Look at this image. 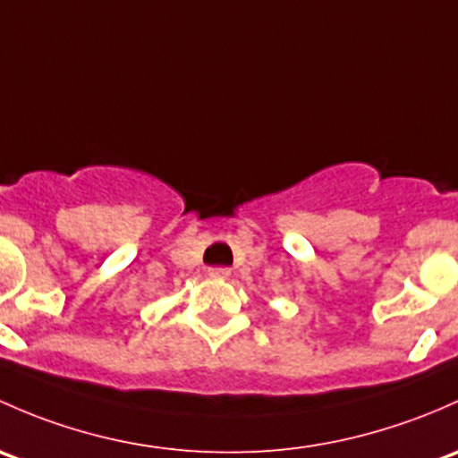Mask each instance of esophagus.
<instances>
[{
  "mask_svg": "<svg viewBox=\"0 0 458 458\" xmlns=\"http://www.w3.org/2000/svg\"><path fill=\"white\" fill-rule=\"evenodd\" d=\"M209 276L211 277H229L231 276V268L229 267H211L209 268Z\"/></svg>",
  "mask_w": 458,
  "mask_h": 458,
  "instance_id": "esophagus-1",
  "label": "esophagus"
}]
</instances>
